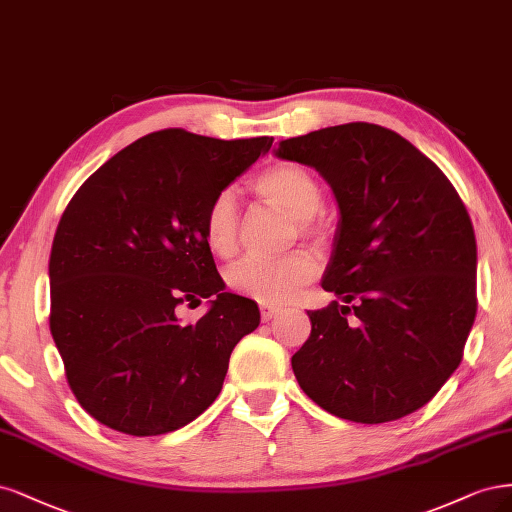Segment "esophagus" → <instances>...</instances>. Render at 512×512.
<instances>
[{
  "instance_id": "esophagus-1",
  "label": "esophagus",
  "mask_w": 512,
  "mask_h": 512,
  "mask_svg": "<svg viewBox=\"0 0 512 512\" xmlns=\"http://www.w3.org/2000/svg\"><path fill=\"white\" fill-rule=\"evenodd\" d=\"M261 319L263 321H272L276 315H280V306H270V304H261Z\"/></svg>"
}]
</instances>
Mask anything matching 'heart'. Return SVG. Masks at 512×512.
<instances>
[{
  "label": "heart",
  "mask_w": 512,
  "mask_h": 512,
  "mask_svg": "<svg viewBox=\"0 0 512 512\" xmlns=\"http://www.w3.org/2000/svg\"><path fill=\"white\" fill-rule=\"evenodd\" d=\"M255 191L268 202L285 208L300 223L302 232L315 229V214L323 193L319 180L295 163H276L263 170L253 183ZM204 238L208 249L229 257L238 240V204L232 191L219 193L210 202L204 217ZM317 259L308 251H293L283 257H244L227 270L225 280L232 291L259 304H283L291 295L317 276Z\"/></svg>",
  "instance_id": "heart-1"
}]
</instances>
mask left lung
Masks as SVG:
<instances>
[{"mask_svg": "<svg viewBox=\"0 0 512 512\" xmlns=\"http://www.w3.org/2000/svg\"><path fill=\"white\" fill-rule=\"evenodd\" d=\"M274 155L315 168L340 212L321 287L342 304L308 310L295 378L340 419L410 415L457 370L474 325L476 240L464 202L432 159L381 125L310 131Z\"/></svg>", "mask_w": 512, "mask_h": 512, "instance_id": "left-lung-1", "label": "left lung"}]
</instances>
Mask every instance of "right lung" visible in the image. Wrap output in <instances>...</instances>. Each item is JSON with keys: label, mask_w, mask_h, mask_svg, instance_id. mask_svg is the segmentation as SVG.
<instances>
[{"label": "right lung", "mask_w": 512, "mask_h": 512, "mask_svg": "<svg viewBox=\"0 0 512 512\" xmlns=\"http://www.w3.org/2000/svg\"><path fill=\"white\" fill-rule=\"evenodd\" d=\"M272 142L155 131L108 159L65 208L48 261L51 334L76 400L110 430L168 434L221 393L229 355L261 315L225 291L204 217ZM202 297L207 315L180 322L175 308Z\"/></svg>", "instance_id": "1"}]
</instances>
